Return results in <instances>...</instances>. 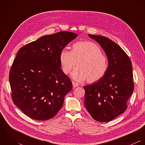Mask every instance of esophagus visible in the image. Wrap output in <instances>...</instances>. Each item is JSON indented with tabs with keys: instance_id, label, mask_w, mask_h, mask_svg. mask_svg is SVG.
Segmentation results:
<instances>
[{
	"instance_id": "obj_1",
	"label": "esophagus",
	"mask_w": 145,
	"mask_h": 145,
	"mask_svg": "<svg viewBox=\"0 0 145 145\" xmlns=\"http://www.w3.org/2000/svg\"><path fill=\"white\" fill-rule=\"evenodd\" d=\"M72 85H73V86H74V88L77 87V86H79V84L77 83H75V82H72Z\"/></svg>"
}]
</instances>
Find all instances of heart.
Masks as SVG:
<instances>
[{
	"mask_svg": "<svg viewBox=\"0 0 145 145\" xmlns=\"http://www.w3.org/2000/svg\"><path fill=\"white\" fill-rule=\"evenodd\" d=\"M59 60L62 71L65 74L72 73V77L76 81L87 79L88 83H94L101 80L108 69V61L101 47L90 41H82L75 43L72 52L63 49L60 52Z\"/></svg>",
	"mask_w": 145,
	"mask_h": 145,
	"instance_id": "1",
	"label": "heart"
}]
</instances>
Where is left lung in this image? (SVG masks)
Wrapping results in <instances>:
<instances>
[{"mask_svg":"<svg viewBox=\"0 0 145 145\" xmlns=\"http://www.w3.org/2000/svg\"><path fill=\"white\" fill-rule=\"evenodd\" d=\"M88 36L98 42L104 50L108 69L101 80L84 86V104L94 120L107 122L127 108L128 100L135 86L132 66L128 56L117 43L104 36Z\"/></svg>","mask_w":145,"mask_h":145,"instance_id":"left-lung-1","label":"left lung"}]
</instances>
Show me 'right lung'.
I'll return each instance as SVG.
<instances>
[{"instance_id": "1", "label": "right lung", "mask_w": 145, "mask_h": 145, "mask_svg": "<svg viewBox=\"0 0 145 145\" xmlns=\"http://www.w3.org/2000/svg\"><path fill=\"white\" fill-rule=\"evenodd\" d=\"M77 36L59 32L42 36L18 51L9 72L11 95L14 104L28 117L48 120L61 108L72 83L60 68V54Z\"/></svg>"}]
</instances>
